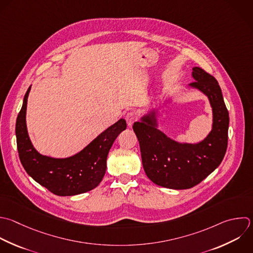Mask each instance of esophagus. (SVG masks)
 <instances>
[{
    "label": "esophagus",
    "mask_w": 253,
    "mask_h": 253,
    "mask_svg": "<svg viewBox=\"0 0 253 253\" xmlns=\"http://www.w3.org/2000/svg\"><path fill=\"white\" fill-rule=\"evenodd\" d=\"M126 121L127 126L130 127L133 125V123L136 121V115L134 113H132V112L127 113L126 116Z\"/></svg>",
    "instance_id": "1"
}]
</instances>
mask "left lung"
Listing matches in <instances>:
<instances>
[{
  "mask_svg": "<svg viewBox=\"0 0 253 253\" xmlns=\"http://www.w3.org/2000/svg\"><path fill=\"white\" fill-rule=\"evenodd\" d=\"M192 76L195 82L189 86L205 94L212 110V127L205 139L198 143L173 140L157 128L155 110L132 126L145 174L154 184L169 189L198 185L220 164L227 147L229 118L220 87L214 77L200 67H193Z\"/></svg>",
  "mask_w": 253,
  "mask_h": 253,
  "instance_id": "obj_1",
  "label": "left lung"
}]
</instances>
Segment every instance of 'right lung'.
Returning <instances> with one entry per match:
<instances>
[{"label": "right lung", "instance_id": "right-lung-1", "mask_svg": "<svg viewBox=\"0 0 253 253\" xmlns=\"http://www.w3.org/2000/svg\"><path fill=\"white\" fill-rule=\"evenodd\" d=\"M30 91L31 87L16 123L18 151L25 170L57 196H74L93 190L106 173L108 153L118 135L126 128V121L119 120L73 156L53 158L42 155L34 147L28 133L26 115Z\"/></svg>", "mask_w": 253, "mask_h": 253}]
</instances>
